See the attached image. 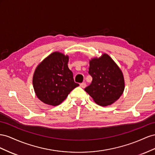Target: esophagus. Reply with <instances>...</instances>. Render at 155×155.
Wrapping results in <instances>:
<instances>
[{"label":"esophagus","mask_w":155,"mask_h":155,"mask_svg":"<svg viewBox=\"0 0 155 155\" xmlns=\"http://www.w3.org/2000/svg\"><path fill=\"white\" fill-rule=\"evenodd\" d=\"M80 86H81V87L84 88V87H86V82H82V83L81 84Z\"/></svg>","instance_id":"1"}]
</instances>
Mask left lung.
Returning <instances> with one entry per match:
<instances>
[{"mask_svg": "<svg viewBox=\"0 0 155 155\" xmlns=\"http://www.w3.org/2000/svg\"><path fill=\"white\" fill-rule=\"evenodd\" d=\"M92 77L90 85L84 90L100 106L114 103L121 97L125 89L123 73L107 54L90 61L88 71Z\"/></svg>", "mask_w": 155, "mask_h": 155, "instance_id": "1", "label": "left lung"}]
</instances>
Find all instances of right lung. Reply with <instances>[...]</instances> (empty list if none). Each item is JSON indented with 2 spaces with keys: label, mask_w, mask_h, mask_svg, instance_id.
Returning a JSON list of instances; mask_svg holds the SVG:
<instances>
[{
  "label": "right lung",
  "mask_w": 155,
  "mask_h": 155,
  "mask_svg": "<svg viewBox=\"0 0 155 155\" xmlns=\"http://www.w3.org/2000/svg\"><path fill=\"white\" fill-rule=\"evenodd\" d=\"M69 56L54 52L36 68L33 87L38 98L43 103L57 106L66 99L79 84L74 82L73 72L68 68Z\"/></svg>",
  "instance_id": "1"
}]
</instances>
